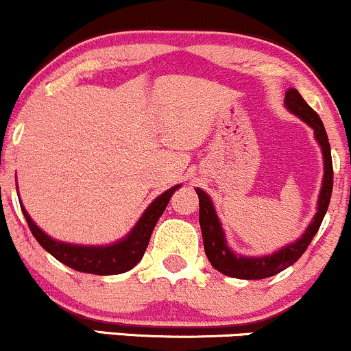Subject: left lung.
Masks as SVG:
<instances>
[{
    "label": "left lung",
    "mask_w": 351,
    "mask_h": 351,
    "mask_svg": "<svg viewBox=\"0 0 351 351\" xmlns=\"http://www.w3.org/2000/svg\"><path fill=\"white\" fill-rule=\"evenodd\" d=\"M285 106L293 114H297L302 121L315 131L318 144L322 145V152H324L325 159V174H324V186H322L320 197H318V208L315 214L313 222L306 228L305 234L302 235L297 242L290 243V245L283 247L282 250L275 252V254L267 255V257H240L235 255L234 252L227 247L226 237H223V230L220 227V222L215 214L212 200L208 195L200 189H195L197 195H199V222L200 230H202L204 239V250L208 262L212 263L215 270L220 274L227 275V277L242 278V280H261V278L271 277L277 275L278 271L285 270L287 267L293 265L298 258L302 257L303 252L310 245L315 234L322 226L326 208H328L330 197L333 191V164H332V152H330L328 136L322 123L320 116L306 104L305 99L298 94L297 89H289L285 93Z\"/></svg>",
    "instance_id": "obj_1"
}]
</instances>
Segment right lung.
<instances>
[{
	"mask_svg": "<svg viewBox=\"0 0 351 351\" xmlns=\"http://www.w3.org/2000/svg\"><path fill=\"white\" fill-rule=\"evenodd\" d=\"M179 187L180 186H174L172 189H169V191H165L162 195L157 197L154 202L147 207V210L144 212V215L139 219V222L136 223V227L132 228L131 234L121 240V242L108 247H82L58 242V240L48 237V235L31 220L26 208L23 206L21 210L31 234H33L34 239L38 240L39 245L45 250H48L56 261L77 271H84V274L117 275L131 270L132 267L137 265V262L143 258L157 220L162 215V212L165 210V207H167L172 194H174Z\"/></svg>",
	"mask_w": 351,
	"mask_h": 351,
	"instance_id": "add662e5",
	"label": "right lung"
}]
</instances>
